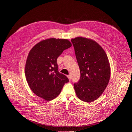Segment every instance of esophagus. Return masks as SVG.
<instances>
[{"mask_svg": "<svg viewBox=\"0 0 132 132\" xmlns=\"http://www.w3.org/2000/svg\"><path fill=\"white\" fill-rule=\"evenodd\" d=\"M67 77L68 78V79H69V80H71V76H70V75H68V76H67Z\"/></svg>", "mask_w": 132, "mask_h": 132, "instance_id": "1", "label": "esophagus"}]
</instances>
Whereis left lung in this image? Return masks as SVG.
Masks as SVG:
<instances>
[{"label":"left lung","instance_id":"left-lung-1","mask_svg":"<svg viewBox=\"0 0 132 132\" xmlns=\"http://www.w3.org/2000/svg\"><path fill=\"white\" fill-rule=\"evenodd\" d=\"M80 71V78L73 85L77 97L86 102L97 99L104 92L110 78V66L102 47L82 37L71 40Z\"/></svg>","mask_w":132,"mask_h":132}]
</instances>
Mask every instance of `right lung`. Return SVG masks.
Instances as JSON below:
<instances>
[{"instance_id":"add662e5","label":"right lung","mask_w":132,"mask_h":132,"mask_svg":"<svg viewBox=\"0 0 132 132\" xmlns=\"http://www.w3.org/2000/svg\"><path fill=\"white\" fill-rule=\"evenodd\" d=\"M71 46L67 39L51 38L36 44L30 51L25 67L28 84L36 96L46 101L57 97L69 79L58 70L57 59Z\"/></svg>"}]
</instances>
